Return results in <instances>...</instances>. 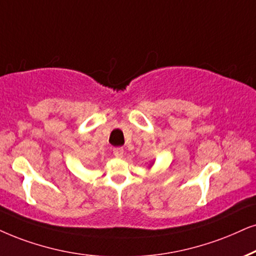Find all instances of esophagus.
<instances>
[{
  "instance_id": "1",
  "label": "esophagus",
  "mask_w": 256,
  "mask_h": 256,
  "mask_svg": "<svg viewBox=\"0 0 256 256\" xmlns=\"http://www.w3.org/2000/svg\"><path fill=\"white\" fill-rule=\"evenodd\" d=\"M113 154H114V156L117 158L122 157V154H124V148H120V146L114 148H113Z\"/></svg>"
}]
</instances>
